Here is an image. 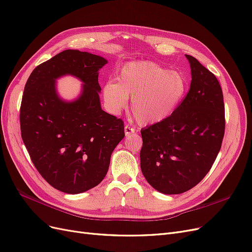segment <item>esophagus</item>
Masks as SVG:
<instances>
[{"label":"esophagus","instance_id":"esophagus-1","mask_svg":"<svg viewBox=\"0 0 252 252\" xmlns=\"http://www.w3.org/2000/svg\"><path fill=\"white\" fill-rule=\"evenodd\" d=\"M135 133H136V131H135L134 127H131L129 126H125V134H126V137L127 136H131V135H133Z\"/></svg>","mask_w":252,"mask_h":252}]
</instances>
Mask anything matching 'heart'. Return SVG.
<instances>
[{"label":"heart","instance_id":"b5f03b06","mask_svg":"<svg viewBox=\"0 0 252 252\" xmlns=\"http://www.w3.org/2000/svg\"><path fill=\"white\" fill-rule=\"evenodd\" d=\"M188 83L178 70L152 61H137L121 67L117 82L104 86V99L111 113L119 114L132 97L131 110L140 126H154L170 117L187 92Z\"/></svg>","mask_w":252,"mask_h":252}]
</instances>
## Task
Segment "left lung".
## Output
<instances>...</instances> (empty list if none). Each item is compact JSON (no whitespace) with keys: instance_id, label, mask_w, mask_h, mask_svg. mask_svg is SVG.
<instances>
[{"instance_id":"8db88e82","label":"left lung","mask_w":252,"mask_h":252,"mask_svg":"<svg viewBox=\"0 0 252 252\" xmlns=\"http://www.w3.org/2000/svg\"><path fill=\"white\" fill-rule=\"evenodd\" d=\"M191 85L174 113L141 129V170L147 183L163 194H181L195 187L212 168L225 128L220 84L190 55Z\"/></svg>"}]
</instances>
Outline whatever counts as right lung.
<instances>
[{
	"label": "right lung",
	"mask_w": 252,
	"mask_h": 252,
	"mask_svg": "<svg viewBox=\"0 0 252 252\" xmlns=\"http://www.w3.org/2000/svg\"><path fill=\"white\" fill-rule=\"evenodd\" d=\"M97 55L65 50L38 65L28 79L21 105L23 141L36 169L52 187L79 194L106 176L111 155L125 137L124 121L101 109ZM66 74L83 83L81 94L62 100L55 80Z\"/></svg>",
	"instance_id": "1"
}]
</instances>
